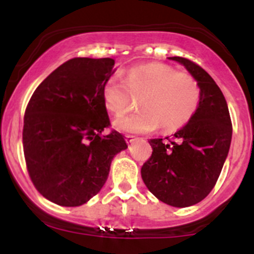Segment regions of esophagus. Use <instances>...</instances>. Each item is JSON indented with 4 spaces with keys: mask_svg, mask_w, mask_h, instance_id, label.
<instances>
[{
    "mask_svg": "<svg viewBox=\"0 0 254 254\" xmlns=\"http://www.w3.org/2000/svg\"><path fill=\"white\" fill-rule=\"evenodd\" d=\"M136 139H137V137L134 136V135H125V140H127V143L134 142Z\"/></svg>",
    "mask_w": 254,
    "mask_h": 254,
    "instance_id": "34e87169",
    "label": "esophagus"
}]
</instances>
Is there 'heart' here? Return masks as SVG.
Returning <instances> with one entry per match:
<instances>
[{
	"mask_svg": "<svg viewBox=\"0 0 254 254\" xmlns=\"http://www.w3.org/2000/svg\"><path fill=\"white\" fill-rule=\"evenodd\" d=\"M106 108L122 115L134 107L140 109L115 119L117 129L127 132H146L160 125L162 130H175L193 118L200 104L201 88L191 75L178 72L162 64L137 66L123 79L112 75L102 88Z\"/></svg>",
	"mask_w": 254,
	"mask_h": 254,
	"instance_id": "1",
	"label": "heart"
}]
</instances>
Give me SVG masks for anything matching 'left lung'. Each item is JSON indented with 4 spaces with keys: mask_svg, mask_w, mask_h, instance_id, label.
Segmentation results:
<instances>
[{
    "mask_svg": "<svg viewBox=\"0 0 254 254\" xmlns=\"http://www.w3.org/2000/svg\"><path fill=\"white\" fill-rule=\"evenodd\" d=\"M198 81L201 99L195 114L173 136L151 139L152 155L141 167L148 190L171 206L187 207L206 198L216 184L230 150L232 123L226 99L198 64L170 58Z\"/></svg>",
    "mask_w": 254,
    "mask_h": 254,
    "instance_id": "obj_1",
    "label": "left lung"
}]
</instances>
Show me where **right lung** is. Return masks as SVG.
Instances as JSON below:
<instances>
[{"label": "right lung", "mask_w": 254, "mask_h": 254, "mask_svg": "<svg viewBox=\"0 0 254 254\" xmlns=\"http://www.w3.org/2000/svg\"><path fill=\"white\" fill-rule=\"evenodd\" d=\"M113 59L73 58L38 86L25 108L23 151L28 175L44 198L79 206L102 189L113 157L127 147L111 127L102 88Z\"/></svg>", "instance_id": "obj_1"}]
</instances>
